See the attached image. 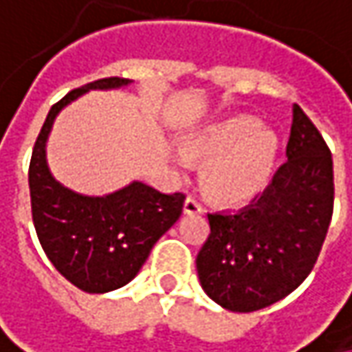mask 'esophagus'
Returning a JSON list of instances; mask_svg holds the SVG:
<instances>
[{
	"instance_id": "1",
	"label": "esophagus",
	"mask_w": 352,
	"mask_h": 352,
	"mask_svg": "<svg viewBox=\"0 0 352 352\" xmlns=\"http://www.w3.org/2000/svg\"><path fill=\"white\" fill-rule=\"evenodd\" d=\"M184 214H202V206H200V202H198L196 198L188 196V198L184 200Z\"/></svg>"
}]
</instances>
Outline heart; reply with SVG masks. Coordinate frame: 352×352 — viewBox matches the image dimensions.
I'll return each mask as SVG.
<instances>
[{
	"instance_id": "1",
	"label": "heart",
	"mask_w": 352,
	"mask_h": 352,
	"mask_svg": "<svg viewBox=\"0 0 352 352\" xmlns=\"http://www.w3.org/2000/svg\"><path fill=\"white\" fill-rule=\"evenodd\" d=\"M278 154L272 130L258 128L256 120L236 116L210 124L188 136L178 162H208L202 188L220 204H242L266 186Z\"/></svg>"
}]
</instances>
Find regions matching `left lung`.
Returning <instances> with one entry per match:
<instances>
[{
    "label": "left lung",
    "mask_w": 352,
    "mask_h": 352,
    "mask_svg": "<svg viewBox=\"0 0 352 352\" xmlns=\"http://www.w3.org/2000/svg\"><path fill=\"white\" fill-rule=\"evenodd\" d=\"M283 164L268 188L239 212L208 214L210 234L196 256L204 292L232 313L285 298L311 274L333 218V156L300 106Z\"/></svg>",
    "instance_id": "left-lung-1"
}]
</instances>
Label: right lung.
Here are the masks:
<instances>
[{"label": "right lung", "instance_id": "1", "mask_svg": "<svg viewBox=\"0 0 352 352\" xmlns=\"http://www.w3.org/2000/svg\"><path fill=\"white\" fill-rule=\"evenodd\" d=\"M126 78H104L72 89L52 106L30 162L32 216L50 263L72 285L102 294L128 285L152 246L180 218L184 194H162L132 182L106 196H84L60 184L45 160V142L56 116L89 89L128 86Z\"/></svg>", "mask_w": 352, "mask_h": 352}]
</instances>
